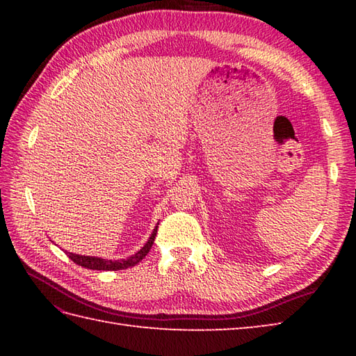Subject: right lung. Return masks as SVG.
<instances>
[{
  "label": "right lung",
  "instance_id": "obj_1",
  "mask_svg": "<svg viewBox=\"0 0 356 356\" xmlns=\"http://www.w3.org/2000/svg\"><path fill=\"white\" fill-rule=\"evenodd\" d=\"M159 225V223H157ZM156 234H157V226L153 229V234H151L148 241L140 251H138L136 254H133L131 257H127V259L122 260H107V259H101V257H90V255H79V254H73V252H67L69 255V259L73 260L76 264L82 268H87V269H93V270H120V269H127V268H131L136 266L143 257H145L151 246L154 243V238H156Z\"/></svg>",
  "mask_w": 356,
  "mask_h": 356
}]
</instances>
